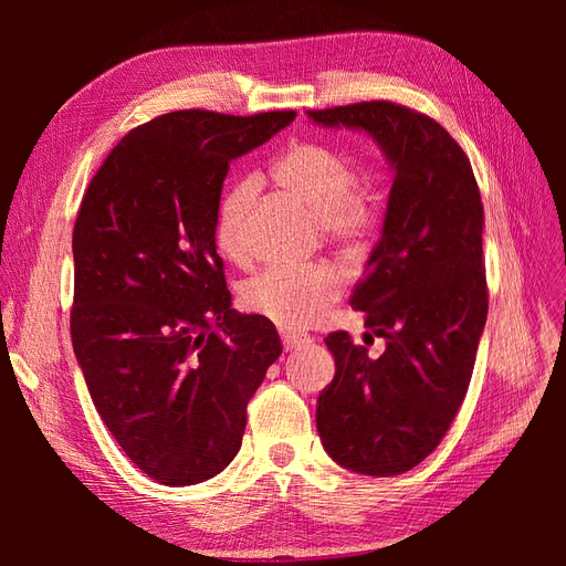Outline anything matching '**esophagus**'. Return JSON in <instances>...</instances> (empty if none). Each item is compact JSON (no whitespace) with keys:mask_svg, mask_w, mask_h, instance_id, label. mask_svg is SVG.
<instances>
[{"mask_svg":"<svg viewBox=\"0 0 566 566\" xmlns=\"http://www.w3.org/2000/svg\"><path fill=\"white\" fill-rule=\"evenodd\" d=\"M281 339H283L285 352H297V349H302L306 345H312V337L300 335V333H283Z\"/></svg>","mask_w":566,"mask_h":566,"instance_id":"obj_1","label":"esophagus"}]
</instances>
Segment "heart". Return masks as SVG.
<instances>
[{
	"instance_id": "obj_1",
	"label": "heart",
	"mask_w": 566,
	"mask_h": 566,
	"mask_svg": "<svg viewBox=\"0 0 566 566\" xmlns=\"http://www.w3.org/2000/svg\"><path fill=\"white\" fill-rule=\"evenodd\" d=\"M273 177L316 219L325 235L352 248L366 245L378 229L380 210L368 193L356 188V172L347 158L328 146L295 144L273 167ZM260 181H233L217 208V248L233 262L248 254V214ZM342 279L325 266H269L241 287V304L279 328L304 331L339 297Z\"/></svg>"
}]
</instances>
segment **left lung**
<instances>
[{
	"mask_svg": "<svg viewBox=\"0 0 566 566\" xmlns=\"http://www.w3.org/2000/svg\"><path fill=\"white\" fill-rule=\"evenodd\" d=\"M306 117L368 134L391 169L382 235L352 295L366 337H385L387 349L370 358L345 331L325 337L335 378L318 394V437L352 472L403 474L439 447L472 378L489 312L482 196L432 117L389 101Z\"/></svg>",
	"mask_w": 566,
	"mask_h": 566,
	"instance_id": "left-lung-1",
	"label": "left lung"
}]
</instances>
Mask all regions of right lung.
Here are the masks:
<instances>
[{"mask_svg": "<svg viewBox=\"0 0 566 566\" xmlns=\"http://www.w3.org/2000/svg\"><path fill=\"white\" fill-rule=\"evenodd\" d=\"M293 119L160 115L111 150L84 193L75 358L96 413L158 484H200L229 465L248 401L283 352L276 325L231 310L214 229L231 160Z\"/></svg>", "mask_w": 566, "mask_h": 566, "instance_id": "right-lung-1", "label": "right lung"}]
</instances>
